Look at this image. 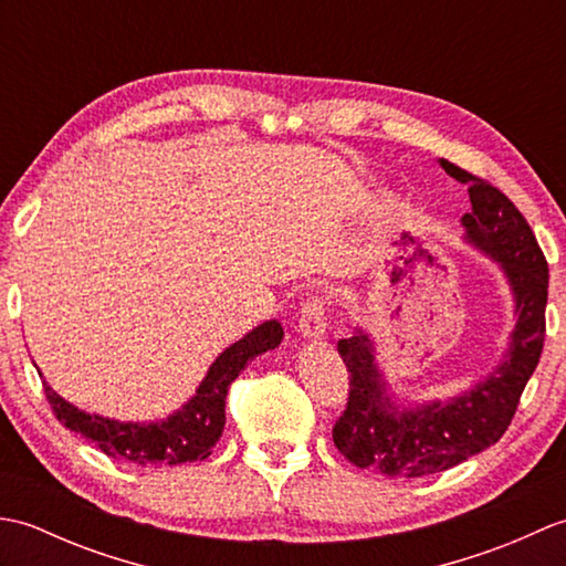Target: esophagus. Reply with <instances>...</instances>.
Masks as SVG:
<instances>
[{
    "instance_id": "1",
    "label": "esophagus",
    "mask_w": 566,
    "mask_h": 566,
    "mask_svg": "<svg viewBox=\"0 0 566 566\" xmlns=\"http://www.w3.org/2000/svg\"><path fill=\"white\" fill-rule=\"evenodd\" d=\"M326 328L328 323H326V316H323V304L318 298L304 304L302 316H298V333H302L306 340H323Z\"/></svg>"
}]
</instances>
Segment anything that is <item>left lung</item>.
I'll list each match as a JSON object with an SVG mask.
<instances>
[{"mask_svg": "<svg viewBox=\"0 0 566 566\" xmlns=\"http://www.w3.org/2000/svg\"><path fill=\"white\" fill-rule=\"evenodd\" d=\"M444 172L467 182L472 211L462 216V240L499 264L513 298V331L486 377L448 399L413 401L391 389L379 365L377 340L365 328L338 340L350 371V399L333 428L347 462L394 479L444 472L501 440L518 408L545 343L547 262L513 201L484 179L442 160Z\"/></svg>", "mask_w": 566, "mask_h": 566, "instance_id": "obj_1", "label": "left lung"}]
</instances>
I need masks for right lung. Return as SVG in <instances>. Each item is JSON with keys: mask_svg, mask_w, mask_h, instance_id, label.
I'll return each mask as SVG.
<instances>
[{"mask_svg": "<svg viewBox=\"0 0 566 566\" xmlns=\"http://www.w3.org/2000/svg\"><path fill=\"white\" fill-rule=\"evenodd\" d=\"M282 338L284 328L280 321L272 318L260 323L213 359L191 399L167 418L148 420V423L82 411L75 403L65 401L53 387H48L45 379L43 389L60 423L99 444V450L114 460L140 467L201 462L211 454V448L223 432L226 394L231 381L258 355L280 347Z\"/></svg>", "mask_w": 566, "mask_h": 566, "instance_id": "add662e5", "label": "right lung"}]
</instances>
